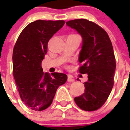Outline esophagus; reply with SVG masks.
<instances>
[{"instance_id": "1", "label": "esophagus", "mask_w": 130, "mask_h": 130, "mask_svg": "<svg viewBox=\"0 0 130 130\" xmlns=\"http://www.w3.org/2000/svg\"><path fill=\"white\" fill-rule=\"evenodd\" d=\"M68 82H73V81H74V79H73V77H72V75H69L68 76Z\"/></svg>"}]
</instances>
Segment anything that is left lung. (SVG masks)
Listing matches in <instances>:
<instances>
[{"label": "left lung", "mask_w": 130, "mask_h": 130, "mask_svg": "<svg viewBox=\"0 0 130 130\" xmlns=\"http://www.w3.org/2000/svg\"><path fill=\"white\" fill-rule=\"evenodd\" d=\"M66 25L76 30L83 38L79 62L80 73L88 75L85 92L74 98L80 109L98 110L105 104L114 85L116 60L112 43L106 31L85 19L71 20Z\"/></svg>", "instance_id": "8db88e82"}]
</instances>
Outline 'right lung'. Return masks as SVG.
<instances>
[{
	"mask_svg": "<svg viewBox=\"0 0 130 130\" xmlns=\"http://www.w3.org/2000/svg\"><path fill=\"white\" fill-rule=\"evenodd\" d=\"M65 23L63 20H37L19 34L13 50V75L21 99L34 111L46 109L52 104L58 87L66 83V74L44 73L42 61L47 43Z\"/></svg>",
	"mask_w": 130,
	"mask_h": 130,
	"instance_id": "right-lung-1",
	"label": "right lung"
}]
</instances>
